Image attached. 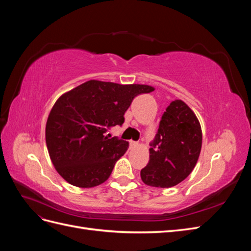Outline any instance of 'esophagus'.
<instances>
[{"label": "esophagus", "instance_id": "1", "mask_svg": "<svg viewBox=\"0 0 251 251\" xmlns=\"http://www.w3.org/2000/svg\"><path fill=\"white\" fill-rule=\"evenodd\" d=\"M130 144H131V147H132V148L138 147V142H136V141H130Z\"/></svg>", "mask_w": 251, "mask_h": 251}]
</instances>
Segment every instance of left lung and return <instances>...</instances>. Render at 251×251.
<instances>
[{
	"label": "left lung",
	"mask_w": 251,
	"mask_h": 251,
	"mask_svg": "<svg viewBox=\"0 0 251 251\" xmlns=\"http://www.w3.org/2000/svg\"><path fill=\"white\" fill-rule=\"evenodd\" d=\"M150 146L149 163L140 172L147 185L175 186L192 173L201 151L202 131L185 102L177 100L170 103Z\"/></svg>",
	"instance_id": "obj_1"
}]
</instances>
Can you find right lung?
<instances>
[{"mask_svg":"<svg viewBox=\"0 0 251 251\" xmlns=\"http://www.w3.org/2000/svg\"><path fill=\"white\" fill-rule=\"evenodd\" d=\"M151 91L147 85L89 80L60 96L46 125L47 149L60 176L78 187L108 180L128 142L105 133L125 123V113L136 96Z\"/></svg>","mask_w":251,"mask_h":251,"instance_id":"right-lung-1","label":"right lung"}]
</instances>
